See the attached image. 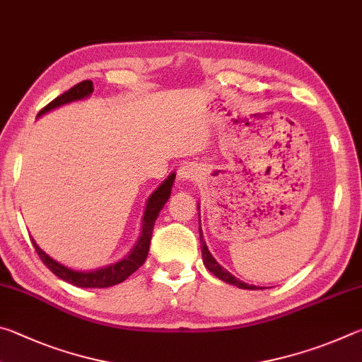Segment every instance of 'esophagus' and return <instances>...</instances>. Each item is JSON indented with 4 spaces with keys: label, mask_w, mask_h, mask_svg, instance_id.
Listing matches in <instances>:
<instances>
[{
    "label": "esophagus",
    "mask_w": 362,
    "mask_h": 362,
    "mask_svg": "<svg viewBox=\"0 0 362 362\" xmlns=\"http://www.w3.org/2000/svg\"><path fill=\"white\" fill-rule=\"evenodd\" d=\"M198 179V169L193 164H185L179 169V180L182 182H192Z\"/></svg>",
    "instance_id": "obj_1"
}]
</instances>
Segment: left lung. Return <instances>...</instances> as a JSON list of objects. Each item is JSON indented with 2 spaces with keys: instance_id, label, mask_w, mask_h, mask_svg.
<instances>
[{
  "instance_id": "obj_1",
  "label": "left lung",
  "mask_w": 362,
  "mask_h": 362,
  "mask_svg": "<svg viewBox=\"0 0 362 362\" xmlns=\"http://www.w3.org/2000/svg\"><path fill=\"white\" fill-rule=\"evenodd\" d=\"M199 222H201V218H199ZM199 240H201V252H203L204 265L214 274V276H217L218 279H222V281H225V283H228V284H233V286H236V287H241V289H250V291L260 289V287L250 286V284L243 283V281H240V279H236L231 273L226 272L223 267L218 265L217 260L214 259L212 254L209 252V249H207V246H206L204 240H203V233H201V225H199Z\"/></svg>"
}]
</instances>
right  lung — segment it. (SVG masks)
<instances>
[{
  "mask_svg": "<svg viewBox=\"0 0 362 362\" xmlns=\"http://www.w3.org/2000/svg\"><path fill=\"white\" fill-rule=\"evenodd\" d=\"M94 93V86L93 81L86 79V81H81L73 86L71 89L66 90L62 95H59L57 99H54L51 103L41 110L38 116L45 115L51 110L62 107L65 103L75 102V100H81L89 97ZM175 179V174H170L166 180H164L161 185H159L153 194L146 201V207H145V214H144V223H142V233H140V238L136 246L127 254L124 259H121L119 262L112 263L108 267H102L93 269V272H76V269H71L65 265H60L59 262L51 259L46 252H42L40 249L38 244L33 241L32 243L35 246L36 254L40 255V259L42 263L51 269V272L59 276L60 279L66 281L73 286L78 287H112L115 284H119L122 281H126L131 276L134 272L144 265L146 260V255H148L150 250V243H151V233H153V226H155V220L159 216V212L164 207V204L168 203L169 196H170V189H173V183Z\"/></svg>",
  "mask_w": 362,
  "mask_h": 362,
  "instance_id": "right-lung-1",
  "label": "right lung"
}]
</instances>
